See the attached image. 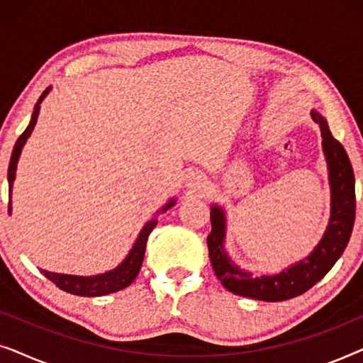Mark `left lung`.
<instances>
[{
	"label": "left lung",
	"instance_id": "obj_1",
	"mask_svg": "<svg viewBox=\"0 0 363 363\" xmlns=\"http://www.w3.org/2000/svg\"><path fill=\"white\" fill-rule=\"evenodd\" d=\"M312 118L320 125L322 147L329 163V180L332 190L330 221L319 246L311 256L287 267L281 274L251 277L250 272L238 269L228 259L223 250L225 240V213L213 206L211 233L206 238L213 269L221 284L233 294L251 297L257 301L277 302L304 294L332 269L349 245L355 223V177L354 168L342 143L334 138L325 118L312 112Z\"/></svg>",
	"mask_w": 363,
	"mask_h": 363
}]
</instances>
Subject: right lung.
Listing matches in <instances>:
<instances>
[{
	"label": "right lung",
	"mask_w": 363,
	"mask_h": 363,
	"mask_svg": "<svg viewBox=\"0 0 363 363\" xmlns=\"http://www.w3.org/2000/svg\"><path fill=\"white\" fill-rule=\"evenodd\" d=\"M48 92H49V89H46V91L41 94V97H39L36 106H34L31 122H29L26 130H24L21 135H19L16 143H14V148H13V153H11V160H9V168H8L9 195H11L13 182H14V177H16V165H18L19 153H21L23 145L26 143L28 137L31 135L34 125H36V121H38V116H39V108H41V107H39V104H41V101ZM173 203H175L173 200L168 203V205L163 208V211H165L167 208L173 206ZM8 211H11V201L8 203ZM155 226H157V220L148 221L145 228L142 230L140 236H138V240L135 241V245H133L132 251L128 252L125 261H123L121 266H117L116 269L106 272V274L84 277V276H71V274H57V272H49V271H43V274L46 276L49 281L54 282V284H56L59 289L71 292V294H74V296L96 297V296H106V294H111V292L121 291V289H123V287L130 286L133 279L137 277L138 271H140L142 262H143V256H145L147 240H148V236H150V233Z\"/></svg>",
	"instance_id": "1"
}]
</instances>
